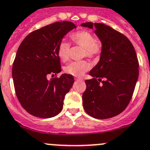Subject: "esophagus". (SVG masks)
I'll return each instance as SVG.
<instances>
[{"label": "esophagus", "mask_w": 150, "mask_h": 150, "mask_svg": "<svg viewBox=\"0 0 150 150\" xmlns=\"http://www.w3.org/2000/svg\"><path fill=\"white\" fill-rule=\"evenodd\" d=\"M76 81H82V78H75Z\"/></svg>", "instance_id": "1"}]
</instances>
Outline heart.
I'll return each instance as SVG.
<instances>
[{
  "instance_id": "1",
  "label": "heart",
  "mask_w": 150,
  "mask_h": 150,
  "mask_svg": "<svg viewBox=\"0 0 150 150\" xmlns=\"http://www.w3.org/2000/svg\"><path fill=\"white\" fill-rule=\"evenodd\" d=\"M72 43L83 47L82 56L90 59H97L103 51L101 42L96 40L94 35L87 30H79L70 35ZM71 52V44L65 41H61L57 47V54L62 62L69 59ZM90 64L86 60L72 62L64 68V71L68 74L74 76H82L90 69Z\"/></svg>"
}]
</instances>
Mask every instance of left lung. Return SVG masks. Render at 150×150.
Listing matches in <instances>:
<instances>
[{
	"label": "left lung",
	"mask_w": 150,
	"mask_h": 150,
	"mask_svg": "<svg viewBox=\"0 0 150 150\" xmlns=\"http://www.w3.org/2000/svg\"><path fill=\"white\" fill-rule=\"evenodd\" d=\"M82 27L94 28L103 44L97 65L86 79L82 103L86 113L97 119H108L121 113L132 97L138 78L136 52L129 38L101 23L87 22Z\"/></svg>",
	"instance_id": "obj_1"
}]
</instances>
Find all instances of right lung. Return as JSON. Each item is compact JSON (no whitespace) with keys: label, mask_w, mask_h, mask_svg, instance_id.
<instances>
[{"label":"right lung","mask_w":150,"mask_h":150,"mask_svg":"<svg viewBox=\"0 0 150 150\" xmlns=\"http://www.w3.org/2000/svg\"><path fill=\"white\" fill-rule=\"evenodd\" d=\"M75 24L55 22L30 33L22 41L13 62L12 74L15 91L22 107L33 116L53 117L63 108L65 94L74 82L62 71L57 47Z\"/></svg>","instance_id":"add662e5"}]
</instances>
